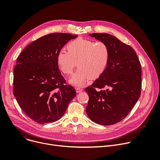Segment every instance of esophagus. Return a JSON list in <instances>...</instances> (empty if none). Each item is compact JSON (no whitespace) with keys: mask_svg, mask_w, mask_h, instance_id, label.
Here are the masks:
<instances>
[{"mask_svg":"<svg viewBox=\"0 0 160 160\" xmlns=\"http://www.w3.org/2000/svg\"><path fill=\"white\" fill-rule=\"evenodd\" d=\"M83 92V89L82 88H76V92L77 93H81V92Z\"/></svg>","mask_w":160,"mask_h":160,"instance_id":"obj_1","label":"esophagus"}]
</instances>
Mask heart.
<instances>
[{"instance_id":"b5f03b06","label":"heart","mask_w":160,"mask_h":160,"mask_svg":"<svg viewBox=\"0 0 160 160\" xmlns=\"http://www.w3.org/2000/svg\"><path fill=\"white\" fill-rule=\"evenodd\" d=\"M67 48L68 52L61 50L58 52L57 63L62 73L70 75L77 62L79 68L69 80L71 84L81 86L90 79H98L108 65L110 51L103 42L80 38L70 42Z\"/></svg>"}]
</instances>
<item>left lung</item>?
<instances>
[{
  "mask_svg": "<svg viewBox=\"0 0 160 160\" xmlns=\"http://www.w3.org/2000/svg\"><path fill=\"white\" fill-rule=\"evenodd\" d=\"M105 42L110 58L104 72L86 88L89 101L86 112L93 122L112 125L129 114L140 96L141 65L135 50L108 33H90Z\"/></svg>",
  "mask_w": 160,
  "mask_h": 160,
  "instance_id": "left-lung-1",
  "label": "left lung"
}]
</instances>
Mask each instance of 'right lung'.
<instances>
[{
  "label": "right lung",
  "mask_w": 160,
  "mask_h": 160,
  "mask_svg": "<svg viewBox=\"0 0 160 160\" xmlns=\"http://www.w3.org/2000/svg\"><path fill=\"white\" fill-rule=\"evenodd\" d=\"M78 37L66 33H49L28 45L14 68L13 94L28 117L39 124L53 122L65 114L76 96L57 66L58 52Z\"/></svg>",
  "instance_id": "right-lung-1"
}]
</instances>
